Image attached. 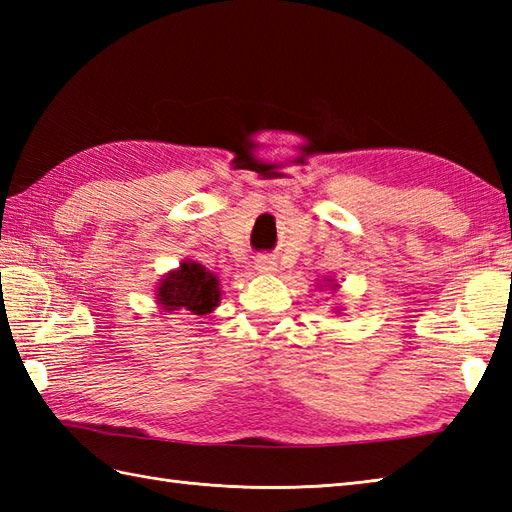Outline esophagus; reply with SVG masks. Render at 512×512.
<instances>
[{
	"mask_svg": "<svg viewBox=\"0 0 512 512\" xmlns=\"http://www.w3.org/2000/svg\"><path fill=\"white\" fill-rule=\"evenodd\" d=\"M275 259H270V257H266V255H262V257H257V262H255V268L259 270V273H270V270H275Z\"/></svg>",
	"mask_w": 512,
	"mask_h": 512,
	"instance_id": "esophagus-1",
	"label": "esophagus"
}]
</instances>
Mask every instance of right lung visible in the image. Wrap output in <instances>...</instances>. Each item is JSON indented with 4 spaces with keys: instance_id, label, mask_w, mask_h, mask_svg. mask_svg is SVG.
<instances>
[{
    "instance_id": "obj_1",
    "label": "right lung",
    "mask_w": 512,
    "mask_h": 512,
    "mask_svg": "<svg viewBox=\"0 0 512 512\" xmlns=\"http://www.w3.org/2000/svg\"><path fill=\"white\" fill-rule=\"evenodd\" d=\"M217 279L202 264L184 262L180 270L162 279L158 303L165 310H189L191 314L211 312L220 301Z\"/></svg>"
}]
</instances>
